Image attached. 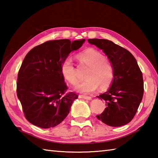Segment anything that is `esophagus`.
<instances>
[{
    "label": "esophagus",
    "instance_id": "esophagus-1",
    "mask_svg": "<svg viewBox=\"0 0 158 158\" xmlns=\"http://www.w3.org/2000/svg\"><path fill=\"white\" fill-rule=\"evenodd\" d=\"M79 96L81 98L85 99V100H90L92 99V98L90 97V96H86V95H80Z\"/></svg>",
    "mask_w": 158,
    "mask_h": 158
}]
</instances>
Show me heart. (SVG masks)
<instances>
[{"label": "heart", "instance_id": "obj_1", "mask_svg": "<svg viewBox=\"0 0 158 158\" xmlns=\"http://www.w3.org/2000/svg\"><path fill=\"white\" fill-rule=\"evenodd\" d=\"M80 66L87 67L84 81L76 86L79 92L92 93L97 89H106L110 86L114 78V69L110 60L104 56L98 50L89 48L77 55ZM61 74L69 84L74 85L78 82L77 69L70 58H67L60 66Z\"/></svg>", "mask_w": 158, "mask_h": 158}]
</instances>
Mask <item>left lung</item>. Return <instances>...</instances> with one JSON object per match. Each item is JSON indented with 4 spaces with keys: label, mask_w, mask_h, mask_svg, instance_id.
I'll return each mask as SVG.
<instances>
[{
    "label": "left lung",
    "mask_w": 158,
    "mask_h": 158,
    "mask_svg": "<svg viewBox=\"0 0 158 158\" xmlns=\"http://www.w3.org/2000/svg\"><path fill=\"white\" fill-rule=\"evenodd\" d=\"M90 44L102 49L114 69V78L107 91L98 96L106 108L98 120L112 127L130 123L135 117L143 95V75L137 60L129 51L105 39H89Z\"/></svg>",
    "instance_id": "8db88e82"
}]
</instances>
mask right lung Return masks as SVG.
<instances>
[{"label":"right lung","mask_w":158,"mask_h":158,"mask_svg":"<svg viewBox=\"0 0 158 158\" xmlns=\"http://www.w3.org/2000/svg\"><path fill=\"white\" fill-rule=\"evenodd\" d=\"M85 41L56 40L33 48L19 70L17 94L26 120L41 128L53 127L68 116L78 98L68 92L60 66L69 53Z\"/></svg>","instance_id":"1"}]
</instances>
